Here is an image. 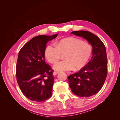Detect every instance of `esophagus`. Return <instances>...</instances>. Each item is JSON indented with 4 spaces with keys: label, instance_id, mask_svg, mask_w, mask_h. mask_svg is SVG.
Listing matches in <instances>:
<instances>
[{
    "label": "esophagus",
    "instance_id": "34e87169",
    "mask_svg": "<svg viewBox=\"0 0 120 120\" xmlns=\"http://www.w3.org/2000/svg\"><path fill=\"white\" fill-rule=\"evenodd\" d=\"M58 73H59V72H57V71H54V72H53V74L54 76H56V75H57V74H58Z\"/></svg>",
    "mask_w": 120,
    "mask_h": 120
}]
</instances>
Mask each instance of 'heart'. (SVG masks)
Wrapping results in <instances>:
<instances>
[{
    "label": "heart",
    "mask_w": 120,
    "mask_h": 120,
    "mask_svg": "<svg viewBox=\"0 0 120 120\" xmlns=\"http://www.w3.org/2000/svg\"><path fill=\"white\" fill-rule=\"evenodd\" d=\"M64 60L58 62L53 66L58 71H69L75 68L78 70L88 61L92 54V48L88 43L75 38H64L55 45L50 44L46 46L44 55L49 62L53 64L59 59L61 54Z\"/></svg>",
    "instance_id": "obj_1"
}]
</instances>
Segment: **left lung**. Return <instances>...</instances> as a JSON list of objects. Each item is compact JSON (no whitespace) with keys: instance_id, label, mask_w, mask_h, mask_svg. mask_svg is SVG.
Listing matches in <instances>:
<instances>
[{"instance_id":"left-lung-1","label":"left lung","mask_w":120,"mask_h":120,"mask_svg":"<svg viewBox=\"0 0 120 120\" xmlns=\"http://www.w3.org/2000/svg\"><path fill=\"white\" fill-rule=\"evenodd\" d=\"M86 39L92 46V56L86 66L68 77L72 93L80 97H88L98 93L104 85L107 74L106 48L95 34L86 31L71 33Z\"/></svg>"}]
</instances>
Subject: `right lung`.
I'll list each match as a JSON object with an SVG mask.
<instances>
[{
    "mask_svg": "<svg viewBox=\"0 0 120 120\" xmlns=\"http://www.w3.org/2000/svg\"><path fill=\"white\" fill-rule=\"evenodd\" d=\"M57 36L56 34L35 36L19 51L16 64L17 81L22 92L30 100L40 102L51 96L53 70L46 64L44 50L47 42Z\"/></svg>",
    "mask_w": 120,
    "mask_h": 120,
    "instance_id": "add662e5",
    "label": "right lung"
}]
</instances>
